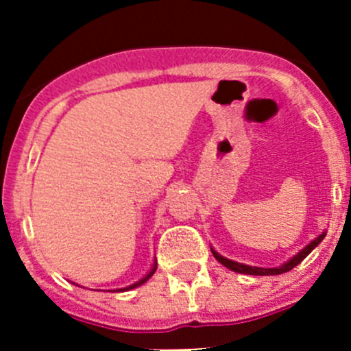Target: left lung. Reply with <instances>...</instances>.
<instances>
[{"instance_id":"1","label":"left lung","mask_w":351,"mask_h":351,"mask_svg":"<svg viewBox=\"0 0 351 351\" xmlns=\"http://www.w3.org/2000/svg\"><path fill=\"white\" fill-rule=\"evenodd\" d=\"M324 236H326V232H323V234L317 236V238L314 239V241H311L306 247H302V250H300L299 253L295 254V256L290 258V260L287 261V263H284V265H282V267H278V268L250 267V265H243V263H238V261L228 260V258L221 256V254H219L215 250H212V247H210V250H212V254H214V258L219 261V263H222V265H224V267H228L229 270L236 271V274H244V275H280V274H285V271H290L293 267H297V265H299L300 261H302L304 258H306L307 254H309L311 251H313L314 247L317 246V244L323 241Z\"/></svg>"}]
</instances>
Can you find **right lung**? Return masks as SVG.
<instances>
[{"instance_id":"obj_1","label":"right lung","mask_w":351,"mask_h":351,"mask_svg":"<svg viewBox=\"0 0 351 351\" xmlns=\"http://www.w3.org/2000/svg\"><path fill=\"white\" fill-rule=\"evenodd\" d=\"M156 268H158V261H154L153 268H151V271H149V274H147V275H146V277H144V278H141V280H139V282H136V284H132V285L125 287V289H120V290H117V292H123V290H130V289H136V287H139V285L146 284V282H147V280H149V278H151V277H153V275H154Z\"/></svg>"}]
</instances>
